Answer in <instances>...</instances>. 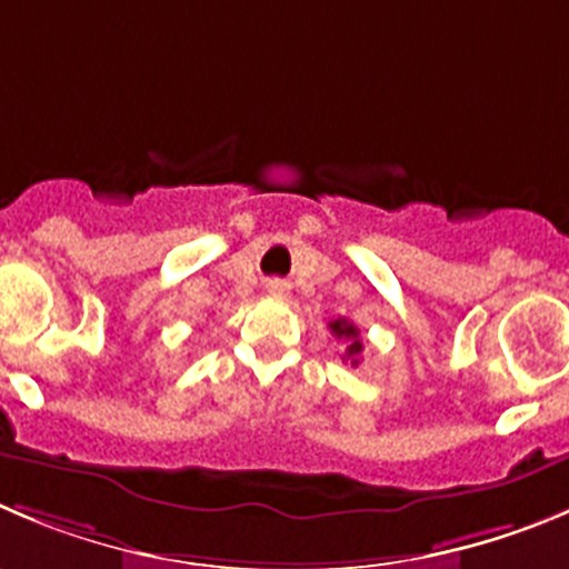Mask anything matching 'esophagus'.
<instances>
[{"mask_svg":"<svg viewBox=\"0 0 569 569\" xmlns=\"http://www.w3.org/2000/svg\"><path fill=\"white\" fill-rule=\"evenodd\" d=\"M267 291H269V295H272V297H286V291H289V286H286L283 280H269Z\"/></svg>","mask_w":569,"mask_h":569,"instance_id":"34e87169","label":"esophagus"}]
</instances>
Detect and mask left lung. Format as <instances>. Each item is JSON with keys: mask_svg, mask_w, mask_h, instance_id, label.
<instances>
[{"mask_svg": "<svg viewBox=\"0 0 569 569\" xmlns=\"http://www.w3.org/2000/svg\"><path fill=\"white\" fill-rule=\"evenodd\" d=\"M331 333H337L339 339H348V348H345V359H350V365H359V353H362V342H359V331L353 322H348L345 317L328 322Z\"/></svg>", "mask_w": 569, "mask_h": 569, "instance_id": "obj_1", "label": "left lung"}]
</instances>
